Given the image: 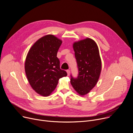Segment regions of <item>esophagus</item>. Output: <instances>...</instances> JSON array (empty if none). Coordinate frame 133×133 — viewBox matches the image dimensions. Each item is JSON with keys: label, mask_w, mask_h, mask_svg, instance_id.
I'll list each match as a JSON object with an SVG mask.
<instances>
[{"label": "esophagus", "mask_w": 133, "mask_h": 133, "mask_svg": "<svg viewBox=\"0 0 133 133\" xmlns=\"http://www.w3.org/2000/svg\"><path fill=\"white\" fill-rule=\"evenodd\" d=\"M66 71H67V75L69 76V74H70V70L68 69V70H67Z\"/></svg>", "instance_id": "esophagus-1"}]
</instances>
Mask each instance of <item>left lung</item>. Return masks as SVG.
Wrapping results in <instances>:
<instances>
[{
  "label": "left lung",
  "instance_id": "left-lung-1",
  "mask_svg": "<svg viewBox=\"0 0 133 133\" xmlns=\"http://www.w3.org/2000/svg\"><path fill=\"white\" fill-rule=\"evenodd\" d=\"M78 76L70 75V83L81 95L88 93L96 85L101 70V60L97 44L90 38L73 44Z\"/></svg>",
  "mask_w": 133,
  "mask_h": 133
}]
</instances>
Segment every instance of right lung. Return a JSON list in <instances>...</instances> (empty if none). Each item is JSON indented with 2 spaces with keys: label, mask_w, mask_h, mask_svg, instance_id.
Here are the masks:
<instances>
[{
  "label": "right lung",
  "mask_w": 133,
  "mask_h": 133,
  "mask_svg": "<svg viewBox=\"0 0 133 133\" xmlns=\"http://www.w3.org/2000/svg\"><path fill=\"white\" fill-rule=\"evenodd\" d=\"M62 41L53 35L40 38L31 47L26 56L25 70L33 89L42 96L49 95L56 88L59 78L67 75L60 68L57 57Z\"/></svg>",
  "instance_id": "1"
}]
</instances>
